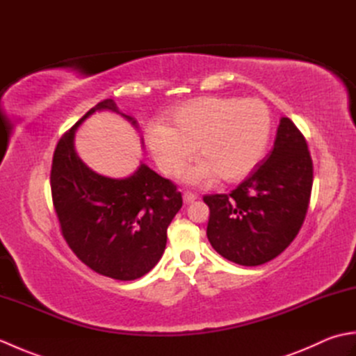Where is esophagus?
I'll list each match as a JSON object with an SVG mask.
<instances>
[{
    "label": "esophagus",
    "mask_w": 356,
    "mask_h": 356,
    "mask_svg": "<svg viewBox=\"0 0 356 356\" xmlns=\"http://www.w3.org/2000/svg\"><path fill=\"white\" fill-rule=\"evenodd\" d=\"M195 199H197V195L193 194V193H184V202L185 203H193Z\"/></svg>",
    "instance_id": "esophagus-1"
}]
</instances>
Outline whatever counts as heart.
<instances>
[{
  "label": "heart",
  "mask_w": 356,
  "mask_h": 356,
  "mask_svg": "<svg viewBox=\"0 0 356 356\" xmlns=\"http://www.w3.org/2000/svg\"><path fill=\"white\" fill-rule=\"evenodd\" d=\"M170 125L154 120L145 142L165 174H176L197 145L203 159L180 172L188 185H207L220 176L226 182L245 179L266 153L272 116L260 99L203 96L174 107Z\"/></svg>",
  "instance_id": "obj_1"
}]
</instances>
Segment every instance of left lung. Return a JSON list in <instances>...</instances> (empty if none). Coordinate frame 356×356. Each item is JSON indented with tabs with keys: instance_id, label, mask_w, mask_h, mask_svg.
Listing matches in <instances>:
<instances>
[{
	"instance_id": "8db88e82",
	"label": "left lung",
	"mask_w": 356,
	"mask_h": 356,
	"mask_svg": "<svg viewBox=\"0 0 356 356\" xmlns=\"http://www.w3.org/2000/svg\"><path fill=\"white\" fill-rule=\"evenodd\" d=\"M314 166L305 136L280 119L274 148L231 194L203 197L209 207L211 246L241 266H259L292 243L311 200Z\"/></svg>"
}]
</instances>
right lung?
I'll return each mask as SVG.
<instances>
[{"instance_id":"obj_1","label":"right lung","mask_w":356,"mask_h":356,"mask_svg":"<svg viewBox=\"0 0 356 356\" xmlns=\"http://www.w3.org/2000/svg\"><path fill=\"white\" fill-rule=\"evenodd\" d=\"M96 111L118 113L139 130L138 120L120 113L113 99L88 110L53 154V207L78 259L97 274L128 282L145 275L161 260L166 229L182 208V194L145 163L122 179L88 168L74 149V133Z\"/></svg>"}]
</instances>
